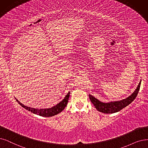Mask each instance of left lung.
Masks as SVG:
<instances>
[{
    "instance_id": "8db88e82",
    "label": "left lung",
    "mask_w": 148,
    "mask_h": 148,
    "mask_svg": "<svg viewBox=\"0 0 148 148\" xmlns=\"http://www.w3.org/2000/svg\"><path fill=\"white\" fill-rule=\"evenodd\" d=\"M141 84V81L136 88L135 92L131 95V96H129L128 98L124 99L123 100L119 101H114L111 102L109 103H104L102 102H100L99 100H98L97 98L92 96L91 95H89V98L92 103L94 105L95 108L99 112H103V113L105 114H112L115 113V112H119L122 109L125 108L128 106L129 104H131L135 98L137 97L138 91L140 90Z\"/></svg>"
}]
</instances>
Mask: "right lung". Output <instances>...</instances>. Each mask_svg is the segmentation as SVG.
<instances>
[{
    "mask_svg": "<svg viewBox=\"0 0 148 148\" xmlns=\"http://www.w3.org/2000/svg\"><path fill=\"white\" fill-rule=\"evenodd\" d=\"M70 96V92H69L67 95L64 98V99L62 100V101H61L60 103H59L58 104H56V106L52 107L51 108H49V109H34V108H29L27 107V106L23 105V104H22L21 103H20L18 100L16 99V101H17L22 107H23V108H25V109L28 110V111L32 112V113L36 114V115H39L40 116H45V117H49V116H54L55 115L58 114L59 113L64 110V109L66 107V106L67 104L68 101H69V98Z\"/></svg>",
    "mask_w": 148,
    "mask_h": 148,
    "instance_id": "1",
    "label": "right lung"
}]
</instances>
